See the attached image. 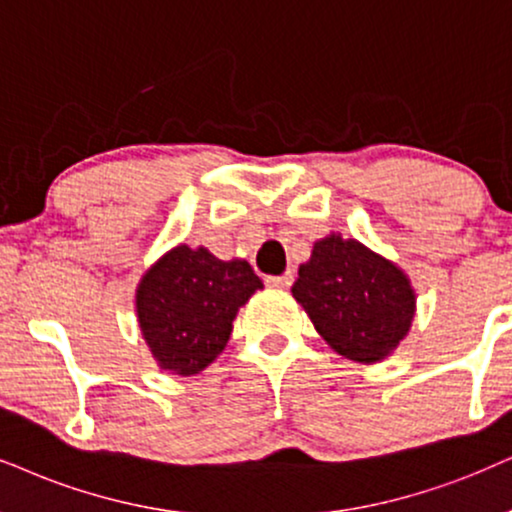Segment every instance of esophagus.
<instances>
[{"instance_id":"obj_1","label":"esophagus","mask_w":512,"mask_h":512,"mask_svg":"<svg viewBox=\"0 0 512 512\" xmlns=\"http://www.w3.org/2000/svg\"><path fill=\"white\" fill-rule=\"evenodd\" d=\"M267 283L271 288H290L293 286V271H286L281 276H269Z\"/></svg>"}]
</instances>
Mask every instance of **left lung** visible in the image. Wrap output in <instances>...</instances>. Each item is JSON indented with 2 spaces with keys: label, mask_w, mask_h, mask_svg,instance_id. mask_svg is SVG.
<instances>
[{
  "label": "left lung",
  "mask_w": 512,
  "mask_h": 512,
  "mask_svg": "<svg viewBox=\"0 0 512 512\" xmlns=\"http://www.w3.org/2000/svg\"><path fill=\"white\" fill-rule=\"evenodd\" d=\"M293 297L335 352L361 364L385 359L409 333L416 312L404 271L340 236L314 243Z\"/></svg>",
  "instance_id": "obj_1"
}]
</instances>
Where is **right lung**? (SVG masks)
<instances>
[{
	"label": "right lung",
	"instance_id": "obj_1",
	"mask_svg": "<svg viewBox=\"0 0 512 512\" xmlns=\"http://www.w3.org/2000/svg\"><path fill=\"white\" fill-rule=\"evenodd\" d=\"M262 288L248 262H222L210 250L177 245L137 290L139 326L160 368L200 373L229 342L238 307Z\"/></svg>",
	"mask_w": 512,
	"mask_h": 512
}]
</instances>
